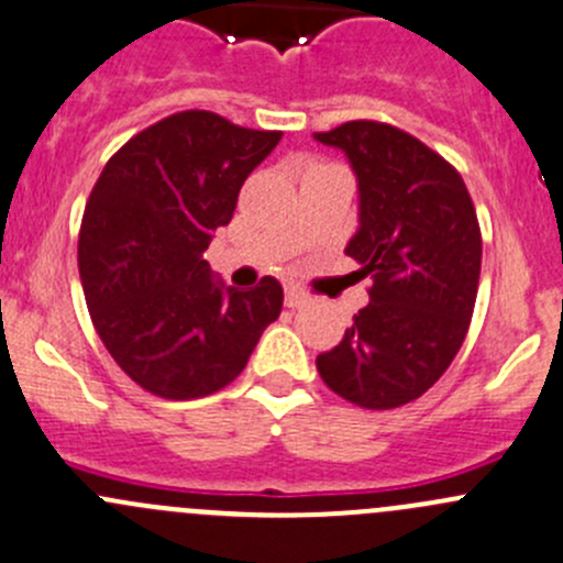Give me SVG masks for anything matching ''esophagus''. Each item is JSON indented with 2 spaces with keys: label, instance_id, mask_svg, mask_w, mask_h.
Returning <instances> with one entry per match:
<instances>
[{
  "label": "esophagus",
  "instance_id": "34e87169",
  "mask_svg": "<svg viewBox=\"0 0 563 563\" xmlns=\"http://www.w3.org/2000/svg\"><path fill=\"white\" fill-rule=\"evenodd\" d=\"M284 303L289 306V309H298V306H306L309 303V292L300 287H295V284H287L284 287Z\"/></svg>",
  "mask_w": 563,
  "mask_h": 563
}]
</instances>
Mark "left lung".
Here are the masks:
<instances>
[{"instance_id":"8db88e82","label":"left lung","mask_w":563,"mask_h":563,"mask_svg":"<svg viewBox=\"0 0 563 563\" xmlns=\"http://www.w3.org/2000/svg\"><path fill=\"white\" fill-rule=\"evenodd\" d=\"M314 139L353 166L358 230L344 254L372 279L369 303L317 372L347 402L399 408L463 347L482 271L476 210L460 172L399 128L353 120Z\"/></svg>"}]
</instances>
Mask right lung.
I'll return each instance as SVG.
<instances>
[{"mask_svg":"<svg viewBox=\"0 0 563 563\" xmlns=\"http://www.w3.org/2000/svg\"><path fill=\"white\" fill-rule=\"evenodd\" d=\"M279 139L191 109L144 128L100 172L81 219V287L100 342L144 391H219L279 317L284 289L274 276L241 292L205 260Z\"/></svg>","mask_w":563,"mask_h":563,"instance_id":"add662e5","label":"right lung"}]
</instances>
